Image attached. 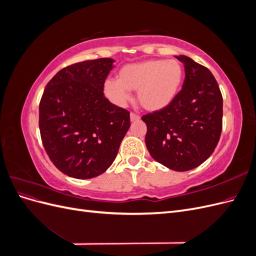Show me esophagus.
<instances>
[{"mask_svg": "<svg viewBox=\"0 0 256 256\" xmlns=\"http://www.w3.org/2000/svg\"><path fill=\"white\" fill-rule=\"evenodd\" d=\"M138 120H140V116L138 115H136V114H134V113H130V120L131 122H138Z\"/></svg>", "mask_w": 256, "mask_h": 256, "instance_id": "esophagus-1", "label": "esophagus"}]
</instances>
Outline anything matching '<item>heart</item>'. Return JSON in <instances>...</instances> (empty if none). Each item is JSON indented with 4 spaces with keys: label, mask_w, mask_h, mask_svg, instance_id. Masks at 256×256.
I'll return each instance as SVG.
<instances>
[{
    "label": "heart",
    "mask_w": 256,
    "mask_h": 256,
    "mask_svg": "<svg viewBox=\"0 0 256 256\" xmlns=\"http://www.w3.org/2000/svg\"><path fill=\"white\" fill-rule=\"evenodd\" d=\"M184 67L177 60H147L120 68L118 80L106 79V95L118 106L130 99L129 90L136 92L144 110L158 112L171 104L180 90Z\"/></svg>",
    "instance_id": "heart-1"
}]
</instances>
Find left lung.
<instances>
[{
	"label": "left lung",
	"instance_id": "1",
	"mask_svg": "<svg viewBox=\"0 0 256 256\" xmlns=\"http://www.w3.org/2000/svg\"><path fill=\"white\" fill-rule=\"evenodd\" d=\"M184 67V81L164 110L146 114L145 144L162 166L184 172L202 164L214 152L222 130L223 100L208 68L186 56H176Z\"/></svg>",
	"mask_w": 256,
	"mask_h": 256
}]
</instances>
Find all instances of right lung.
Returning <instances> with one entry per match:
<instances>
[{
	"label": "right lung",
	"mask_w": 256,
	"mask_h": 256,
	"mask_svg": "<svg viewBox=\"0 0 256 256\" xmlns=\"http://www.w3.org/2000/svg\"><path fill=\"white\" fill-rule=\"evenodd\" d=\"M114 62L106 58L67 66L44 90L42 144L53 164L69 177L88 180L106 172L130 127L129 112L104 95Z\"/></svg>",
	"instance_id": "add662e5"
}]
</instances>
